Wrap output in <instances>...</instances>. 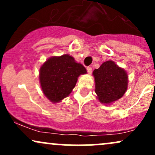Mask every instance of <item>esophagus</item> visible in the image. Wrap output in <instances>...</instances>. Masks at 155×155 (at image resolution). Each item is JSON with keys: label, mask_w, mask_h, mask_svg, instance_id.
Instances as JSON below:
<instances>
[{"label": "esophagus", "mask_w": 155, "mask_h": 155, "mask_svg": "<svg viewBox=\"0 0 155 155\" xmlns=\"http://www.w3.org/2000/svg\"><path fill=\"white\" fill-rule=\"evenodd\" d=\"M87 72L89 74H91L92 72V68L91 67H87Z\"/></svg>", "instance_id": "1"}]
</instances>
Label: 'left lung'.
<instances>
[{"instance_id": "8db88e82", "label": "left lung", "mask_w": 155, "mask_h": 155, "mask_svg": "<svg viewBox=\"0 0 155 155\" xmlns=\"http://www.w3.org/2000/svg\"><path fill=\"white\" fill-rule=\"evenodd\" d=\"M92 74L95 77V91L101 104H111L125 93L128 84L127 72L112 60L104 62Z\"/></svg>"}]
</instances>
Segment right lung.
Masks as SVG:
<instances>
[{
	"label": "right lung",
	"mask_w": 155,
	"mask_h": 155,
	"mask_svg": "<svg viewBox=\"0 0 155 155\" xmlns=\"http://www.w3.org/2000/svg\"><path fill=\"white\" fill-rule=\"evenodd\" d=\"M87 74L81 63L69 54L54 56L41 65L39 80L44 94L51 102L58 103L69 95L75 87L78 77Z\"/></svg>",
	"instance_id": "1"
}]
</instances>
